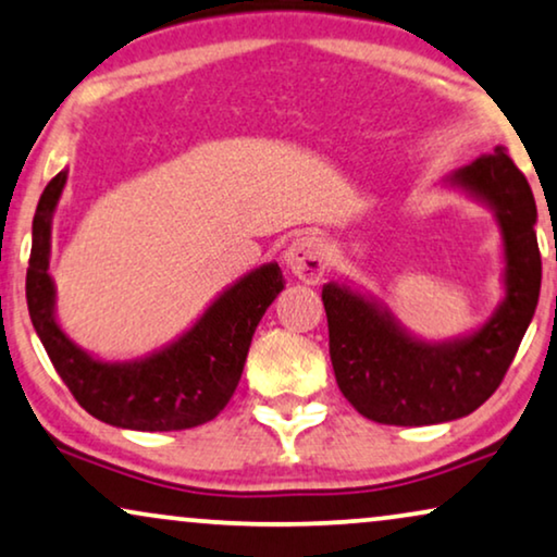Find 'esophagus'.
Returning <instances> with one entry per match:
<instances>
[{
    "instance_id": "esophagus-1",
    "label": "esophagus",
    "mask_w": 557,
    "mask_h": 557,
    "mask_svg": "<svg viewBox=\"0 0 557 557\" xmlns=\"http://www.w3.org/2000/svg\"><path fill=\"white\" fill-rule=\"evenodd\" d=\"M286 269L305 284H317L327 271V252L320 237L301 235L284 252Z\"/></svg>"
}]
</instances>
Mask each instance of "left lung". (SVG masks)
Listing matches in <instances>:
<instances>
[{
    "label": "left lung",
    "instance_id": "obj_1",
    "mask_svg": "<svg viewBox=\"0 0 557 557\" xmlns=\"http://www.w3.org/2000/svg\"><path fill=\"white\" fill-rule=\"evenodd\" d=\"M496 216L504 245V299L481 327L453 341L411 335L392 309L350 284L322 286L330 360L345 399L368 420L420 428L460 420L496 392L540 299L537 207L504 148L445 178Z\"/></svg>",
    "mask_w": 557,
    "mask_h": 557
}]
</instances>
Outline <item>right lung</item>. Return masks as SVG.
Returning a JSON list of instances; mask_svg holds the SVG:
<instances>
[{"label":"right lung","mask_w":557,"mask_h":557,"mask_svg":"<svg viewBox=\"0 0 557 557\" xmlns=\"http://www.w3.org/2000/svg\"><path fill=\"white\" fill-rule=\"evenodd\" d=\"M69 171L50 178L33 216L27 309L50 363L91 417L140 432L189 430L227 407L243 375L258 322L284 292L278 263H263L227 286L176 341L135 360H102L78 348L55 320L48 273L53 214Z\"/></svg>","instance_id":"1"}]
</instances>
